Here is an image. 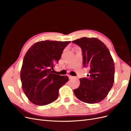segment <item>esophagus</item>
I'll use <instances>...</instances> for the list:
<instances>
[{
  "instance_id": "1",
  "label": "esophagus",
  "mask_w": 131,
  "mask_h": 131,
  "mask_svg": "<svg viewBox=\"0 0 131 131\" xmlns=\"http://www.w3.org/2000/svg\"><path fill=\"white\" fill-rule=\"evenodd\" d=\"M69 78H70V79H72V78H74V77H73V76H71V75H69Z\"/></svg>"
}]
</instances>
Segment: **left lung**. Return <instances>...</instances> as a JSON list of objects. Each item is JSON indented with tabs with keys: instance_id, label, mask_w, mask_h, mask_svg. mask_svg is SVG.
<instances>
[{
	"instance_id": "obj_1",
	"label": "left lung",
	"mask_w": 131,
	"mask_h": 131,
	"mask_svg": "<svg viewBox=\"0 0 131 131\" xmlns=\"http://www.w3.org/2000/svg\"><path fill=\"white\" fill-rule=\"evenodd\" d=\"M72 42L81 48L83 65L90 69L87 78L80 79V85L73 90L76 97L88 103L101 101L112 88L115 63L108 49L96 38H83Z\"/></svg>"
}]
</instances>
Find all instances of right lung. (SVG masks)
<instances>
[{
    "instance_id": "add662e5",
    "label": "right lung",
    "mask_w": 131,
    "mask_h": 131,
    "mask_svg": "<svg viewBox=\"0 0 131 131\" xmlns=\"http://www.w3.org/2000/svg\"><path fill=\"white\" fill-rule=\"evenodd\" d=\"M70 42L39 41L25 53L20 79L23 91L32 103L44 106L58 99L59 90L68 81L69 78L53 73V68L61 58L63 49Z\"/></svg>"
}]
</instances>
